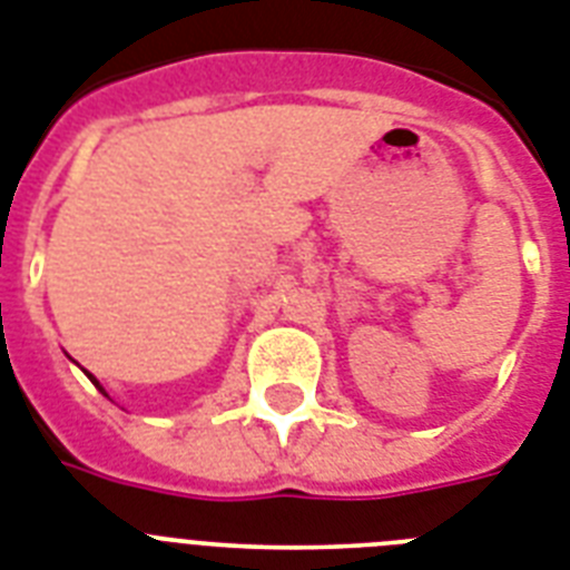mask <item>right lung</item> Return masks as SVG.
<instances>
[{
    "label": "right lung",
    "instance_id": "add662e5",
    "mask_svg": "<svg viewBox=\"0 0 570 570\" xmlns=\"http://www.w3.org/2000/svg\"><path fill=\"white\" fill-rule=\"evenodd\" d=\"M90 381H92V377H90ZM92 383H96V381H92ZM96 386H99V383H96ZM99 390H101V386H99ZM101 392H105V390H101Z\"/></svg>",
    "mask_w": 570,
    "mask_h": 570
}]
</instances>
